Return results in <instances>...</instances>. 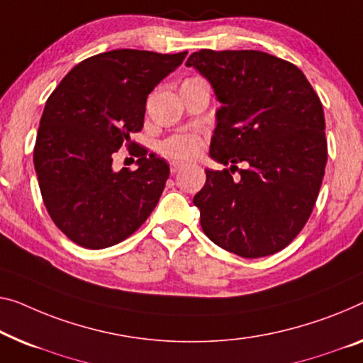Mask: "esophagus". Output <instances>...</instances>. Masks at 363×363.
<instances>
[{
	"label": "esophagus",
	"mask_w": 363,
	"mask_h": 363,
	"mask_svg": "<svg viewBox=\"0 0 363 363\" xmlns=\"http://www.w3.org/2000/svg\"><path fill=\"white\" fill-rule=\"evenodd\" d=\"M182 167V163H177V161H174V163H171V172L172 174H176L177 171H179Z\"/></svg>",
	"instance_id": "34e87169"
}]
</instances>
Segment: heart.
<instances>
[{
  "label": "heart",
  "mask_w": 363,
  "mask_h": 363,
  "mask_svg": "<svg viewBox=\"0 0 363 363\" xmlns=\"http://www.w3.org/2000/svg\"><path fill=\"white\" fill-rule=\"evenodd\" d=\"M192 79V78H189ZM202 150V140L197 135H176V137L167 138L161 145L163 155L169 156L172 160H192Z\"/></svg>",
  "instance_id": "heart-1"
}]
</instances>
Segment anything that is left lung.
<instances>
[{
  "instance_id": "left-lung-1",
  "label": "left lung",
  "mask_w": 363,
  "mask_h": 363,
  "mask_svg": "<svg viewBox=\"0 0 363 363\" xmlns=\"http://www.w3.org/2000/svg\"><path fill=\"white\" fill-rule=\"evenodd\" d=\"M221 107L210 158L194 197L203 233L238 256H270L289 246L315 207L328 161L320 97L298 67L259 50H199L187 58ZM246 162L242 179L230 173ZM232 172L230 173L229 171Z\"/></svg>"
}]
</instances>
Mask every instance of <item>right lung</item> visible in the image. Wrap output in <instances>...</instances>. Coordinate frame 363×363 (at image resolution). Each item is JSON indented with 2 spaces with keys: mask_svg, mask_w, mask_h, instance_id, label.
I'll return each instance as SVG.
<instances>
[{
  "mask_svg": "<svg viewBox=\"0 0 363 363\" xmlns=\"http://www.w3.org/2000/svg\"><path fill=\"white\" fill-rule=\"evenodd\" d=\"M187 52L118 48L78 63L48 97L34 147L40 194L53 223L77 245L104 250L133 235L163 194L169 164L142 150L138 169L113 171L135 143L147 97Z\"/></svg>",
  "mask_w": 363,
  "mask_h": 363,
  "instance_id": "add662e5",
  "label": "right lung"
}]
</instances>
